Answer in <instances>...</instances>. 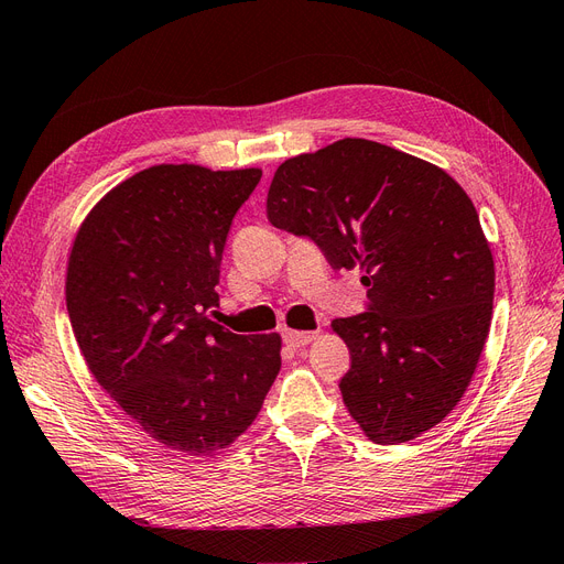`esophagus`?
<instances>
[{
	"mask_svg": "<svg viewBox=\"0 0 564 564\" xmlns=\"http://www.w3.org/2000/svg\"><path fill=\"white\" fill-rule=\"evenodd\" d=\"M282 336H284V344H286V346L303 348V346H308L311 340H315L317 332H294V329H286Z\"/></svg>",
	"mask_w": 564,
	"mask_h": 564,
	"instance_id": "34e87169",
	"label": "esophagus"
}]
</instances>
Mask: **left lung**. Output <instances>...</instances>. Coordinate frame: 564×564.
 I'll list each match as a JSON object with an SVG mask.
<instances>
[{
	"label": "left lung",
	"instance_id": "left-lung-1",
	"mask_svg": "<svg viewBox=\"0 0 564 564\" xmlns=\"http://www.w3.org/2000/svg\"><path fill=\"white\" fill-rule=\"evenodd\" d=\"M268 220L334 270H362L367 313L334 319L350 350L338 388L377 445L431 431L464 398L485 348L494 259L470 197L445 169L367 139L286 160Z\"/></svg>",
	"mask_w": 564,
	"mask_h": 564
}]
</instances>
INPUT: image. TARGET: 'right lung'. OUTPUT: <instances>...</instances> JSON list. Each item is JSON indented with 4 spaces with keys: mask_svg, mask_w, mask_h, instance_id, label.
Instances as JSON below:
<instances>
[{
    "mask_svg": "<svg viewBox=\"0 0 564 564\" xmlns=\"http://www.w3.org/2000/svg\"><path fill=\"white\" fill-rule=\"evenodd\" d=\"M261 174L143 169L89 212L67 259V313L96 381L150 437L195 456L249 429L282 367L280 334H232L207 315Z\"/></svg>",
    "mask_w": 564,
    "mask_h": 564,
    "instance_id": "obj_1",
    "label": "right lung"
}]
</instances>
